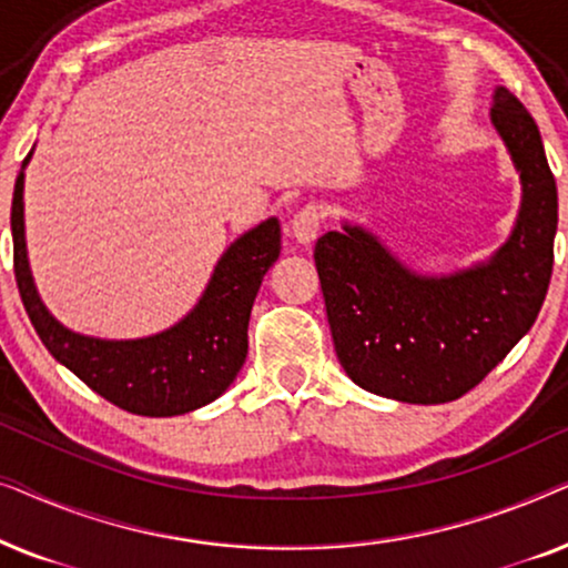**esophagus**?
I'll return each instance as SVG.
<instances>
[{
  "label": "esophagus",
  "instance_id": "obj_1",
  "mask_svg": "<svg viewBox=\"0 0 568 568\" xmlns=\"http://www.w3.org/2000/svg\"><path fill=\"white\" fill-rule=\"evenodd\" d=\"M321 220H323L321 206L307 204L305 209H300V212L294 214L292 224H290L292 237L297 240L300 245H313L315 237H317V232H321Z\"/></svg>",
  "mask_w": 568,
  "mask_h": 568
}]
</instances>
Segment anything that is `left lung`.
Here are the masks:
<instances>
[{
    "mask_svg": "<svg viewBox=\"0 0 568 568\" xmlns=\"http://www.w3.org/2000/svg\"><path fill=\"white\" fill-rule=\"evenodd\" d=\"M491 126L519 175V212L486 261L422 274L375 232L341 222L315 243L325 313L341 367L367 393L447 403L473 390L532 328L554 271L558 193L538 123L494 88Z\"/></svg>",
    "mask_w": 568,
    "mask_h": 568,
    "instance_id": "left-lung-1",
    "label": "left lung"
}]
</instances>
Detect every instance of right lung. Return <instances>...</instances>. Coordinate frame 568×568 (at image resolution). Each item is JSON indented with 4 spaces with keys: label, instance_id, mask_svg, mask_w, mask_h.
<instances>
[{
    "label": "right lung",
    "instance_id": "1",
    "mask_svg": "<svg viewBox=\"0 0 568 568\" xmlns=\"http://www.w3.org/2000/svg\"><path fill=\"white\" fill-rule=\"evenodd\" d=\"M33 150L14 181L12 245L22 305L43 346L84 385L129 414L181 416L220 398L245 364L255 294L282 253L276 216L230 243L199 302L175 325L142 338L84 336L49 313L30 271L22 193Z\"/></svg>",
    "mask_w": 568,
    "mask_h": 568
}]
</instances>
